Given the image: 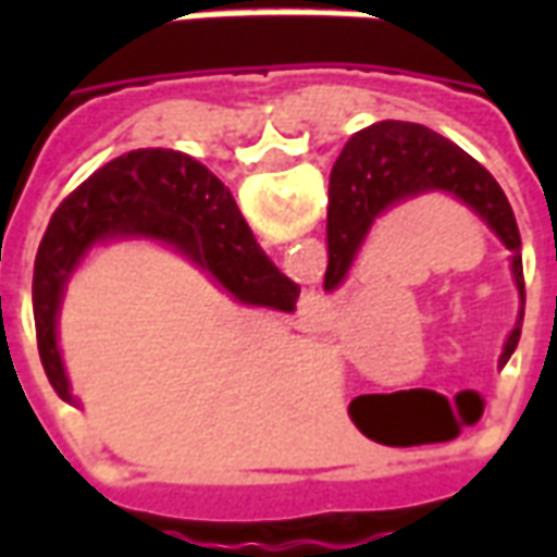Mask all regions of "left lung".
Returning a JSON list of instances; mask_svg holds the SVG:
<instances>
[{
  "instance_id": "1",
  "label": "left lung",
  "mask_w": 557,
  "mask_h": 557,
  "mask_svg": "<svg viewBox=\"0 0 557 557\" xmlns=\"http://www.w3.org/2000/svg\"><path fill=\"white\" fill-rule=\"evenodd\" d=\"M430 190L454 194L459 202H466L474 214L486 220V226L513 253L516 286L525 301L522 238L513 208L498 182L450 139L411 122H379L373 127H363L339 151L331 172L325 289H337L346 280L351 259L358 256L379 214ZM516 343L519 327H513L507 339L502 361L513 355Z\"/></svg>"
}]
</instances>
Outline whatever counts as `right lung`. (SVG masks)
I'll list each match as a JSON object with an SVG mask.
<instances>
[{
	"mask_svg": "<svg viewBox=\"0 0 557 557\" xmlns=\"http://www.w3.org/2000/svg\"><path fill=\"white\" fill-rule=\"evenodd\" d=\"M113 235H143L178 247L242 304L289 313L301 295L259 250L230 187L214 172L172 148L127 151L91 172L55 208L35 259L32 313L38 351L50 385L67 403L74 397L55 346L59 301L83 253Z\"/></svg>",
	"mask_w": 557,
	"mask_h": 557,
	"instance_id": "right-lung-1",
	"label": "right lung"
}]
</instances>
